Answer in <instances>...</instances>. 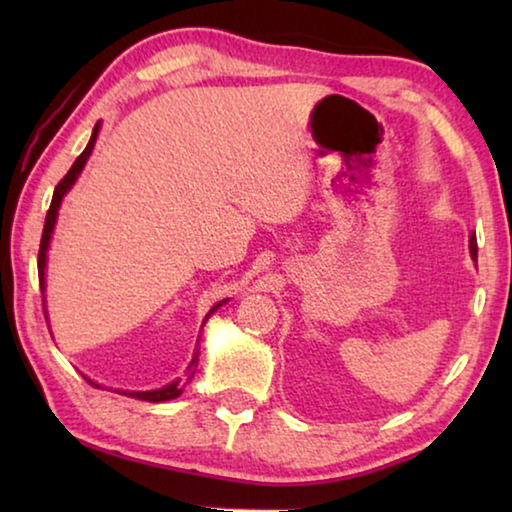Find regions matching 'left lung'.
Listing matches in <instances>:
<instances>
[{
  "label": "left lung",
  "mask_w": 512,
  "mask_h": 512,
  "mask_svg": "<svg viewBox=\"0 0 512 512\" xmlns=\"http://www.w3.org/2000/svg\"><path fill=\"white\" fill-rule=\"evenodd\" d=\"M470 253H472V257H476V241H474V237H470Z\"/></svg>",
  "instance_id": "obj_1"
}]
</instances>
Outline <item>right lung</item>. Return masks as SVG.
<instances>
[{
	"label": "right lung",
	"instance_id": "1",
	"mask_svg": "<svg viewBox=\"0 0 512 512\" xmlns=\"http://www.w3.org/2000/svg\"><path fill=\"white\" fill-rule=\"evenodd\" d=\"M99 121L97 126H94L92 131V137L88 146H85V151L76 158V162L72 164V169L67 171V176L60 180V183L56 185L54 189V198H51V205H49V212H47V219H45V228H42V239H40V250H38V277H40V291H45V266H47V250H49V241H51V235H54V225H56V219H58V210H60V203H63V196L72 189V185L76 183V178L81 176V171L85 167V162H88L90 153L94 149V142H97V135H99ZM230 298H225L221 302H216V305L207 311V316L203 320V325L207 323V318H210L216 309H219L221 305H225ZM196 366H198V350L194 352V359L192 363H189V379L194 377L196 372ZM90 381V379H88ZM90 384H94V381H90ZM185 384L187 381L183 379H176L171 381V384H167L164 388H155V391H117V393H124L128 397H135V400H144V402H167V400H173V397H178L180 393L185 391ZM97 386V384H94Z\"/></svg>",
	"mask_w": 512,
	"mask_h": 512
}]
</instances>
